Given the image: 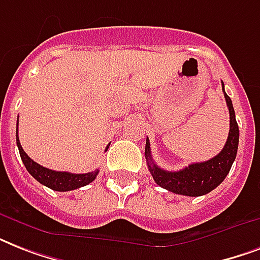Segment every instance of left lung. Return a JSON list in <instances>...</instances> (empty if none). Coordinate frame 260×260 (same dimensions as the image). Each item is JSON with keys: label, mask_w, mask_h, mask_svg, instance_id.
Here are the masks:
<instances>
[{"label": "left lung", "mask_w": 260, "mask_h": 260, "mask_svg": "<svg viewBox=\"0 0 260 260\" xmlns=\"http://www.w3.org/2000/svg\"><path fill=\"white\" fill-rule=\"evenodd\" d=\"M222 83V82H221ZM222 91L225 97L226 106L230 110V134L224 148L214 158L201 163H193L179 171H167L158 167L152 160L150 148V140H146V155L147 166L150 170L154 181L160 187L173 191L175 194L189 196V197H198L204 196L216 189L221 183L230 173L232 163L235 162L236 154H238L239 146V126L235 117L234 105L228 94L224 90L222 83Z\"/></svg>", "instance_id": "8db88e82"}]
</instances>
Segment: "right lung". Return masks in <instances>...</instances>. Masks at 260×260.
Masks as SVG:
<instances>
[{
  "mask_svg": "<svg viewBox=\"0 0 260 260\" xmlns=\"http://www.w3.org/2000/svg\"><path fill=\"white\" fill-rule=\"evenodd\" d=\"M16 143H17L18 151H20V156L24 163V166L28 170V173L40 182L42 185L55 190V191H70V190L78 189L82 186L89 185L90 182H93L95 177L98 175V170H94L91 173L86 174H73L66 173V171H55L46 169V167L40 166L39 163L34 162L32 159L25 154V151L22 150L20 140H18V120H17V129H16ZM109 146L106 147V150ZM105 150V151H106Z\"/></svg>",
  "mask_w": 260,
  "mask_h": 260,
  "instance_id": "right-lung-1",
  "label": "right lung"
}]
</instances>
